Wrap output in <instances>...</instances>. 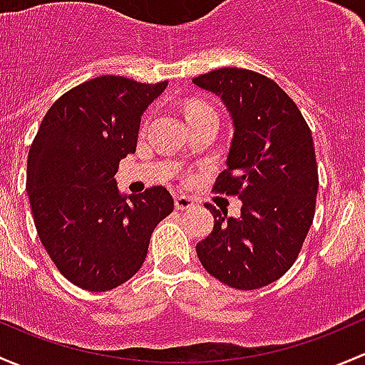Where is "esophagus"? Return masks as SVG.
<instances>
[{"label": "esophagus", "mask_w": 365, "mask_h": 365, "mask_svg": "<svg viewBox=\"0 0 365 365\" xmlns=\"http://www.w3.org/2000/svg\"><path fill=\"white\" fill-rule=\"evenodd\" d=\"M174 204H175V209L178 210H187V209H193L195 205V200L190 197H184V195H178V197L174 198Z\"/></svg>", "instance_id": "1"}]
</instances>
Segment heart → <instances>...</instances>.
<instances>
[{"label":"heart","instance_id":"1","mask_svg":"<svg viewBox=\"0 0 365 365\" xmlns=\"http://www.w3.org/2000/svg\"><path fill=\"white\" fill-rule=\"evenodd\" d=\"M198 108H205V105L193 103V105H190V107H187V112H191V110H198Z\"/></svg>","mask_w":365,"mask_h":365}]
</instances>
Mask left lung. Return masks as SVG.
Here are the masks:
<instances>
[{"mask_svg":"<svg viewBox=\"0 0 365 365\" xmlns=\"http://www.w3.org/2000/svg\"><path fill=\"white\" fill-rule=\"evenodd\" d=\"M193 84L217 95L234 121L227 168L212 190L242 200L240 217L214 205V228L197 244L210 276L237 290L279 279L299 257L314 217L318 167L313 137L295 101L265 75L217 68Z\"/></svg>","mask_w":365,"mask_h":365,"instance_id":"left-lung-1","label":"left lung"}]
</instances>
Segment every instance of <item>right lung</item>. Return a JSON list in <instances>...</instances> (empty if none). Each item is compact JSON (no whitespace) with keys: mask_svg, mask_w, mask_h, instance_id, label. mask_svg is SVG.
<instances>
[{"mask_svg":"<svg viewBox=\"0 0 365 365\" xmlns=\"http://www.w3.org/2000/svg\"><path fill=\"white\" fill-rule=\"evenodd\" d=\"M167 84L118 75L86 81L52 103L29 148L26 190L36 232L82 290L107 292L133 277L153 230L174 209L163 186L126 202L114 179L137 148L140 115Z\"/></svg>","mask_w":365,"mask_h":365,"instance_id":"add662e5","label":"right lung"}]
</instances>
